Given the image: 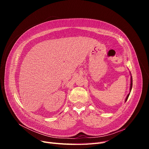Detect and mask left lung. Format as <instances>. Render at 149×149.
Instances as JSON below:
<instances>
[{
  "label": "left lung",
  "instance_id": "8db88e82",
  "mask_svg": "<svg viewBox=\"0 0 149 149\" xmlns=\"http://www.w3.org/2000/svg\"><path fill=\"white\" fill-rule=\"evenodd\" d=\"M130 75H131V73H130ZM132 88V76H131V77H130V90H129V93L127 94V97H126V98H125V102H126V101H127V99H128V97H129V95H130V91H131Z\"/></svg>",
  "mask_w": 149,
  "mask_h": 149
}]
</instances>
